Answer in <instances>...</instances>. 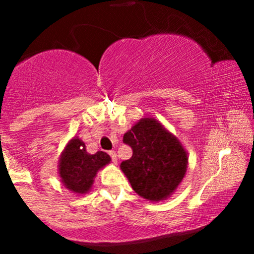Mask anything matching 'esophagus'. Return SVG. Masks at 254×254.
Here are the masks:
<instances>
[{"instance_id": "esophagus-1", "label": "esophagus", "mask_w": 254, "mask_h": 254, "mask_svg": "<svg viewBox=\"0 0 254 254\" xmlns=\"http://www.w3.org/2000/svg\"><path fill=\"white\" fill-rule=\"evenodd\" d=\"M109 154H110L111 159H112L113 164H117V153H116L115 150H111V151H109Z\"/></svg>"}]
</instances>
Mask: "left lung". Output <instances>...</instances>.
<instances>
[{
    "label": "left lung",
    "instance_id": "obj_1",
    "mask_svg": "<svg viewBox=\"0 0 254 254\" xmlns=\"http://www.w3.org/2000/svg\"><path fill=\"white\" fill-rule=\"evenodd\" d=\"M123 142L132 148V156L121 164L131 188L150 202L167 199L185 177L188 151L173 133L155 118H141Z\"/></svg>",
    "mask_w": 254,
    "mask_h": 254
}]
</instances>
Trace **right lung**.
<instances>
[{
  "mask_svg": "<svg viewBox=\"0 0 254 254\" xmlns=\"http://www.w3.org/2000/svg\"><path fill=\"white\" fill-rule=\"evenodd\" d=\"M110 161L109 154L105 151L89 154L82 139L74 137L65 145L58 160L61 182L74 193H87L92 189L98 172Z\"/></svg>",
  "mask_w": 254,
  "mask_h": 254,
  "instance_id": "right-lung-1",
  "label": "right lung"
}]
</instances>
